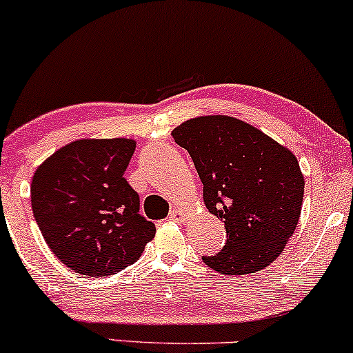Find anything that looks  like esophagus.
Wrapping results in <instances>:
<instances>
[{
  "mask_svg": "<svg viewBox=\"0 0 353 353\" xmlns=\"http://www.w3.org/2000/svg\"><path fill=\"white\" fill-rule=\"evenodd\" d=\"M169 217H171L172 221H177V222L184 221V219H185V210L181 209V208H174V209H171V212H169Z\"/></svg>",
  "mask_w": 353,
  "mask_h": 353,
  "instance_id": "34e87169",
  "label": "esophagus"
}]
</instances>
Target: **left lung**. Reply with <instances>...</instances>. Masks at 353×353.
Masks as SVG:
<instances>
[{
	"instance_id": "1",
	"label": "left lung",
	"mask_w": 353,
	"mask_h": 353,
	"mask_svg": "<svg viewBox=\"0 0 353 353\" xmlns=\"http://www.w3.org/2000/svg\"><path fill=\"white\" fill-rule=\"evenodd\" d=\"M172 137L192 157L210 214L225 225L221 252L202 255L224 275L272 264L297 228L303 176L297 157L254 125L230 116L185 121Z\"/></svg>"
}]
</instances>
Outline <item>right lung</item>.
<instances>
[{
  "label": "right lung",
  "instance_id": "add662e5",
  "mask_svg": "<svg viewBox=\"0 0 353 353\" xmlns=\"http://www.w3.org/2000/svg\"><path fill=\"white\" fill-rule=\"evenodd\" d=\"M136 141L79 139L36 169L31 208L52 254L84 277H108L136 262L156 234L124 179Z\"/></svg>",
  "mask_w": 353,
  "mask_h": 353
}]
</instances>
